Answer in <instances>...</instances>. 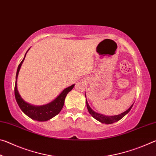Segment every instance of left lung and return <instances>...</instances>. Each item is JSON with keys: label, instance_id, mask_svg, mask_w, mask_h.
Instances as JSON below:
<instances>
[{"label": "left lung", "instance_id": "1", "mask_svg": "<svg viewBox=\"0 0 156 156\" xmlns=\"http://www.w3.org/2000/svg\"><path fill=\"white\" fill-rule=\"evenodd\" d=\"M85 97H86V94H85ZM86 103H87V107L88 112L91 115L92 117L94 118L95 119L97 120L98 121H99V122H100L101 123L107 124V125H109V124H112L113 122H118V120L122 119L124 116L126 115L129 112H130V110L131 109V108L133 105V104H132L131 106L129 107L127 110L125 111V112L120 113V114L108 116V115H105L103 114H101V113H96V112H94V111L90 107V106L89 105L87 99H86Z\"/></svg>", "mask_w": 156, "mask_h": 156}]
</instances>
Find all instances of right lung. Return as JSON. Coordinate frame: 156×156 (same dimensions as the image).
Segmentation results:
<instances>
[{"label": "right lung", "mask_w": 156, "mask_h": 156, "mask_svg": "<svg viewBox=\"0 0 156 156\" xmlns=\"http://www.w3.org/2000/svg\"><path fill=\"white\" fill-rule=\"evenodd\" d=\"M29 49L27 50V51H29ZM27 51L26 52L24 58H23L22 61H21L17 69L14 87L15 98L16 100L18 106H19L20 109L22 110V112L24 113L25 115H27L28 117H30L31 119H33L34 120L39 121V122H44V121H47L51 119V118H54V116L58 114L60 111L62 109L63 105H64L66 96H67L69 92L73 88L75 84H72V86L65 89L64 90L58 95V96H57L56 98L54 100H52L51 102H50L48 104L41 105V106H36V105H31L25 101V100L22 98V97L20 96L19 92L18 91L17 78L20 69L21 67V65H22L23 61H24Z\"/></svg>", "instance_id": "obj_1"}]
</instances>
